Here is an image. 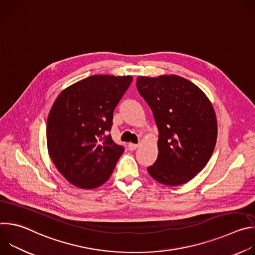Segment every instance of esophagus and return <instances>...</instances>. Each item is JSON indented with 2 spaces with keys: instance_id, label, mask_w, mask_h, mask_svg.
I'll return each mask as SVG.
<instances>
[{
  "instance_id": "obj_1",
  "label": "esophagus",
  "mask_w": 255,
  "mask_h": 255,
  "mask_svg": "<svg viewBox=\"0 0 255 255\" xmlns=\"http://www.w3.org/2000/svg\"><path fill=\"white\" fill-rule=\"evenodd\" d=\"M139 146L138 144H134V143H129L128 144V149L129 150H135L137 147Z\"/></svg>"
}]
</instances>
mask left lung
Wrapping results in <instances>:
<instances>
[{
  "instance_id": "1",
  "label": "left lung",
  "mask_w": 255,
  "mask_h": 255,
  "mask_svg": "<svg viewBox=\"0 0 255 255\" xmlns=\"http://www.w3.org/2000/svg\"><path fill=\"white\" fill-rule=\"evenodd\" d=\"M136 87L149 105L159 131L158 156L148 173L158 183H188L208 163L217 140V118L206 94L176 75L138 77Z\"/></svg>"
}]
</instances>
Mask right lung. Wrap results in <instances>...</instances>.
I'll list each match as a JSON object with an SVG mask.
<instances>
[{"label":"right lung","instance_id":"right-lung-1","mask_svg":"<svg viewBox=\"0 0 255 255\" xmlns=\"http://www.w3.org/2000/svg\"><path fill=\"white\" fill-rule=\"evenodd\" d=\"M131 76L95 75L65 88L47 118L48 154L71 185L99 188L111 176L124 152L110 131L113 112L130 86Z\"/></svg>","mask_w":255,"mask_h":255}]
</instances>
